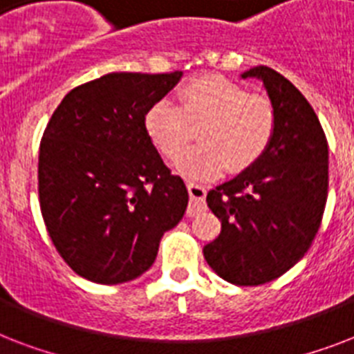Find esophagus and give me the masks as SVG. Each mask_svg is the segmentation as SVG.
<instances>
[{"instance_id": "1", "label": "esophagus", "mask_w": 354, "mask_h": 354, "mask_svg": "<svg viewBox=\"0 0 354 354\" xmlns=\"http://www.w3.org/2000/svg\"><path fill=\"white\" fill-rule=\"evenodd\" d=\"M187 191H189V196H191V204H189V209H187V215L189 216H194L196 213L205 209V191L204 185H200V183H194V182H187Z\"/></svg>"}]
</instances>
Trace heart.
Wrapping results in <instances>:
<instances>
[{
  "label": "heart",
  "mask_w": 354,
  "mask_h": 354,
  "mask_svg": "<svg viewBox=\"0 0 354 354\" xmlns=\"http://www.w3.org/2000/svg\"><path fill=\"white\" fill-rule=\"evenodd\" d=\"M145 132L161 154L174 160L198 127L200 145L183 152L176 167L193 178H211L253 165L272 143L275 110L246 86L221 75H200L178 90V106L156 101L145 112Z\"/></svg>",
  "instance_id": "obj_1"
}]
</instances>
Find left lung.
Returning a JSON list of instances; mask_svg holds the SVG:
<instances>
[{
  "mask_svg": "<svg viewBox=\"0 0 354 354\" xmlns=\"http://www.w3.org/2000/svg\"><path fill=\"white\" fill-rule=\"evenodd\" d=\"M248 77L268 93L274 139L253 165L207 193L222 230L204 257L227 283L257 286L288 272L313 244L327 202L329 147L318 115L290 80L266 66L248 69Z\"/></svg>",
  "mask_w": 354,
  "mask_h": 354,
  "instance_id": "8db88e82",
  "label": "left lung"
}]
</instances>
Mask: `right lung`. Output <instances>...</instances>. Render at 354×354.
Segmentation results:
<instances>
[{
    "label": "right lung",
    "instance_id": "add662e5",
    "mask_svg": "<svg viewBox=\"0 0 354 354\" xmlns=\"http://www.w3.org/2000/svg\"><path fill=\"white\" fill-rule=\"evenodd\" d=\"M182 79L108 73L77 86L47 122L38 194L47 233L75 274L127 283L152 266L163 233L182 221L187 187L145 132V112Z\"/></svg>",
    "mask_w": 354,
    "mask_h": 354
}]
</instances>
